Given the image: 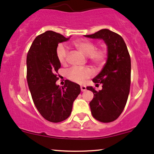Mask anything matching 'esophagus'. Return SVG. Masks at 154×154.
<instances>
[{"mask_svg": "<svg viewBox=\"0 0 154 154\" xmlns=\"http://www.w3.org/2000/svg\"><path fill=\"white\" fill-rule=\"evenodd\" d=\"M80 89H81V91H82V92L83 91H86V87L85 85H81L80 86Z\"/></svg>", "mask_w": 154, "mask_h": 154, "instance_id": "1", "label": "esophagus"}]
</instances>
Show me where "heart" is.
<instances>
[{"mask_svg": "<svg viewBox=\"0 0 154 154\" xmlns=\"http://www.w3.org/2000/svg\"><path fill=\"white\" fill-rule=\"evenodd\" d=\"M72 45L83 54L87 56L90 63L95 67L103 66L108 56V51L104 48H95V45L93 42L86 40H77L72 43ZM56 57L61 64L67 63L69 59V52L63 45L60 44L56 48ZM93 75V72L88 67H72L67 72L69 79L77 83H83L86 79Z\"/></svg>", "mask_w": 154, "mask_h": 154, "instance_id": "b5f03b06", "label": "heart"}]
</instances>
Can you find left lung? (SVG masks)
Returning a JSON list of instances; mask_svg holds the SVG:
<instances>
[{
  "instance_id": "obj_1",
  "label": "left lung",
  "mask_w": 154,
  "mask_h": 154,
  "mask_svg": "<svg viewBox=\"0 0 154 154\" xmlns=\"http://www.w3.org/2000/svg\"><path fill=\"white\" fill-rule=\"evenodd\" d=\"M87 38L103 39L108 46V59L103 69L93 82L102 84V90L93 87L87 89L93 93L90 103L91 114L98 121L111 122L122 113L128 101L131 82V61L123 38L109 29H100Z\"/></svg>"
}]
</instances>
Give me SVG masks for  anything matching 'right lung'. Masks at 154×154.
<instances>
[{"instance_id": "right-lung-1", "label": "right lung", "mask_w": 154, "mask_h": 154, "mask_svg": "<svg viewBox=\"0 0 154 154\" xmlns=\"http://www.w3.org/2000/svg\"><path fill=\"white\" fill-rule=\"evenodd\" d=\"M68 40L56 32L46 31L35 38L26 56V79L32 98L39 113L51 122L66 119L80 93L79 85L68 79L62 88L56 84L61 68L56 48Z\"/></svg>"}]
</instances>
